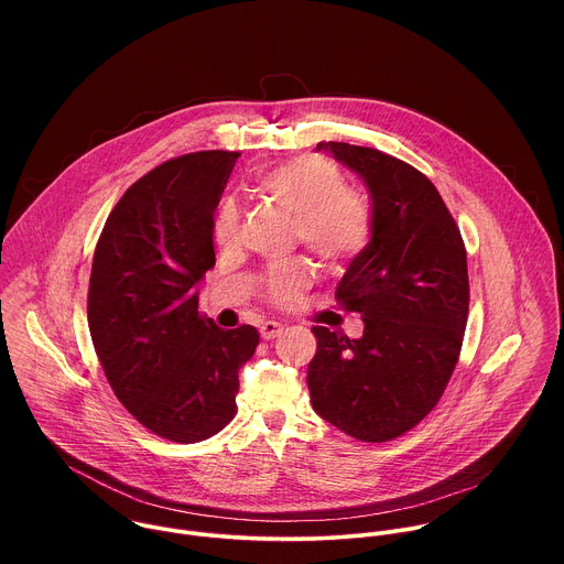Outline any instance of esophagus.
I'll return each instance as SVG.
<instances>
[{"label": "esophagus", "instance_id": "esophagus-1", "mask_svg": "<svg viewBox=\"0 0 564 564\" xmlns=\"http://www.w3.org/2000/svg\"><path fill=\"white\" fill-rule=\"evenodd\" d=\"M283 330V326L279 324V321H263L261 324V337L265 339V341H270V339H274V337H279V333Z\"/></svg>", "mask_w": 564, "mask_h": 564}]
</instances>
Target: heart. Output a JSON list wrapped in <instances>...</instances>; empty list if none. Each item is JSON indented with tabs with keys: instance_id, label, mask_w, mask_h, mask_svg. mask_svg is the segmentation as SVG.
Here are the masks:
<instances>
[{
	"instance_id": "heart-1",
	"label": "heart",
	"mask_w": 564,
	"mask_h": 564,
	"mask_svg": "<svg viewBox=\"0 0 564 564\" xmlns=\"http://www.w3.org/2000/svg\"><path fill=\"white\" fill-rule=\"evenodd\" d=\"M261 196L296 216L294 236L330 270L352 265L370 246L375 216L370 203L348 189L346 176L324 158H301L257 178ZM238 238V209L225 200L214 218V240L229 248ZM314 270L305 259L276 265L263 290L274 305H294L312 285Z\"/></svg>"
}]
</instances>
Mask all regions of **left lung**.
Listing matches in <instances>:
<instances>
[{
  "label": "left lung",
  "instance_id": "1",
  "mask_svg": "<svg viewBox=\"0 0 564 564\" xmlns=\"http://www.w3.org/2000/svg\"><path fill=\"white\" fill-rule=\"evenodd\" d=\"M357 172L372 198L368 250L335 299L364 318V335L314 326L307 388L316 415L361 442L415 429L442 399L468 316L466 248L435 185L372 147L318 142Z\"/></svg>",
  "mask_w": 564,
  "mask_h": 564
}]
</instances>
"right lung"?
Returning a JSON list of instances; mask_svg holds the SVG:
<instances>
[{"instance_id":"add662e5","label":"right lung","mask_w":564,"mask_h":564,"mask_svg":"<svg viewBox=\"0 0 564 564\" xmlns=\"http://www.w3.org/2000/svg\"><path fill=\"white\" fill-rule=\"evenodd\" d=\"M236 151H194L135 181L98 238L87 316L120 404L153 435L194 444L236 415L238 368L259 346L252 326L218 328L198 312L214 268V209Z\"/></svg>"}]
</instances>
